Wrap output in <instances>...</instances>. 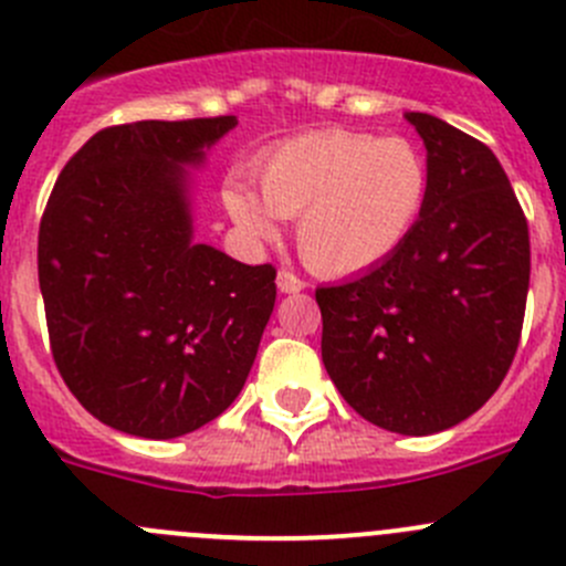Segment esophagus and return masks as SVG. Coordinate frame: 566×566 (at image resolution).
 <instances>
[{"mask_svg": "<svg viewBox=\"0 0 566 566\" xmlns=\"http://www.w3.org/2000/svg\"><path fill=\"white\" fill-rule=\"evenodd\" d=\"M305 285L307 283L302 281L300 275H294V272H289V270L277 272V289H281L283 294H296V291H302Z\"/></svg>", "mask_w": 566, "mask_h": 566, "instance_id": "obj_1", "label": "esophagus"}]
</instances>
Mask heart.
<instances>
[{"label": "heart", "mask_w": 566, "mask_h": 566, "mask_svg": "<svg viewBox=\"0 0 566 566\" xmlns=\"http://www.w3.org/2000/svg\"><path fill=\"white\" fill-rule=\"evenodd\" d=\"M259 192L226 187V209L250 237L294 220L300 255L322 275H357L394 259L421 226L432 192L423 150L407 137L322 128L277 143L255 161Z\"/></svg>", "instance_id": "obj_1"}]
</instances>
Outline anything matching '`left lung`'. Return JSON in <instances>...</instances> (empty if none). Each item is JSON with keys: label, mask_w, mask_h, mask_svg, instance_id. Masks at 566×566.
<instances>
[{"label": "left lung", "mask_w": 566, "mask_h": 566, "mask_svg": "<svg viewBox=\"0 0 566 566\" xmlns=\"http://www.w3.org/2000/svg\"><path fill=\"white\" fill-rule=\"evenodd\" d=\"M432 192L405 248L316 289L322 360L346 405L399 434L473 416L514 360L531 277L528 222L501 161L471 134L407 112Z\"/></svg>", "instance_id": "obj_1"}]
</instances>
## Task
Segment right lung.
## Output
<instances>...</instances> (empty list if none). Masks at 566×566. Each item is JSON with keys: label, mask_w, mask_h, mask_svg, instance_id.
<instances>
[{"label": "right lung", "mask_w": 566, "mask_h": 566, "mask_svg": "<svg viewBox=\"0 0 566 566\" xmlns=\"http://www.w3.org/2000/svg\"><path fill=\"white\" fill-rule=\"evenodd\" d=\"M233 115L101 128L57 176L38 281L60 377L117 432L170 440L242 390L275 307V266L192 242L187 170Z\"/></svg>", "instance_id": "add662e5"}]
</instances>
